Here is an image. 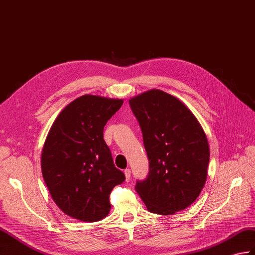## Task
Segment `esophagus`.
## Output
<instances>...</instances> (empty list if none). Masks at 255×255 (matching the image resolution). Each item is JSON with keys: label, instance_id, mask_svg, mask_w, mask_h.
Wrapping results in <instances>:
<instances>
[{"label": "esophagus", "instance_id": "1", "mask_svg": "<svg viewBox=\"0 0 255 255\" xmlns=\"http://www.w3.org/2000/svg\"><path fill=\"white\" fill-rule=\"evenodd\" d=\"M124 174H125V177H126V181L130 180V177H131V170H130L129 168L124 170Z\"/></svg>", "mask_w": 255, "mask_h": 255}]
</instances>
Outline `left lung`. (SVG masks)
<instances>
[{"mask_svg":"<svg viewBox=\"0 0 255 255\" xmlns=\"http://www.w3.org/2000/svg\"><path fill=\"white\" fill-rule=\"evenodd\" d=\"M150 161L147 178L135 183L146 209L174 215L200 195L208 178L210 145L201 124L179 99L158 89L129 100Z\"/></svg>","mask_w":255,"mask_h":255,"instance_id":"8db88e82","label":"left lung"}]
</instances>
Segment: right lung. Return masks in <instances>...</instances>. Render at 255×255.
<instances>
[{"mask_svg": "<svg viewBox=\"0 0 255 255\" xmlns=\"http://www.w3.org/2000/svg\"><path fill=\"white\" fill-rule=\"evenodd\" d=\"M123 99L77 98L55 118L41 153V170L55 204L82 222H98L111 210L110 194L125 180L103 139L106 123Z\"/></svg>", "mask_w": 255, "mask_h": 255, "instance_id": "obj_1", "label": "right lung"}]
</instances>
